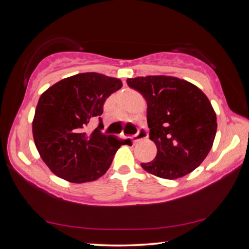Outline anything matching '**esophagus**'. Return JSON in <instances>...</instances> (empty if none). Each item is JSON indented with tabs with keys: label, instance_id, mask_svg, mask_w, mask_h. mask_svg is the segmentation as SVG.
<instances>
[{
	"label": "esophagus",
	"instance_id": "1",
	"mask_svg": "<svg viewBox=\"0 0 249 249\" xmlns=\"http://www.w3.org/2000/svg\"><path fill=\"white\" fill-rule=\"evenodd\" d=\"M147 137H148V133H147L146 128L144 126H141V127H138V132L132 137V140L134 142H138L142 140H146Z\"/></svg>",
	"mask_w": 249,
	"mask_h": 249
}]
</instances>
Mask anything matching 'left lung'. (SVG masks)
Masks as SVG:
<instances>
[{"mask_svg": "<svg viewBox=\"0 0 249 249\" xmlns=\"http://www.w3.org/2000/svg\"><path fill=\"white\" fill-rule=\"evenodd\" d=\"M147 102L149 138L157 155L142 169L175 180L199 167L213 146L217 123L210 100L195 84L170 75L127 79Z\"/></svg>", "mask_w": 249, "mask_h": 249, "instance_id": "1", "label": "left lung"}]
</instances>
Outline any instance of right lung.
<instances>
[{
	"label": "right lung",
	"mask_w": 249,
	"mask_h": 249,
	"mask_svg": "<svg viewBox=\"0 0 249 249\" xmlns=\"http://www.w3.org/2000/svg\"><path fill=\"white\" fill-rule=\"evenodd\" d=\"M120 79L86 72L62 79L40 95L33 120V137L41 159L54 175L72 183L102 177L126 141L101 133L103 105L120 90ZM99 126L88 133L92 120Z\"/></svg>",
	"instance_id": "1"
}]
</instances>
